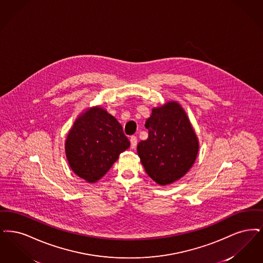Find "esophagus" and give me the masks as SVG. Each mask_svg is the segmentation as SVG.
Instances as JSON below:
<instances>
[{
    "label": "esophagus",
    "instance_id": "esophagus-1",
    "mask_svg": "<svg viewBox=\"0 0 263 263\" xmlns=\"http://www.w3.org/2000/svg\"><path fill=\"white\" fill-rule=\"evenodd\" d=\"M129 140H130V147H132V149H136L137 144V137L133 136V137H130V139H129Z\"/></svg>",
    "mask_w": 263,
    "mask_h": 263
}]
</instances>
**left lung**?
Listing matches in <instances>:
<instances>
[{
    "instance_id": "obj_1",
    "label": "left lung",
    "mask_w": 263,
    "mask_h": 263,
    "mask_svg": "<svg viewBox=\"0 0 263 263\" xmlns=\"http://www.w3.org/2000/svg\"><path fill=\"white\" fill-rule=\"evenodd\" d=\"M145 127L148 138L137 144L145 172L160 185L180 180L193 167L199 146L182 106L172 101L153 108Z\"/></svg>"
}]
</instances>
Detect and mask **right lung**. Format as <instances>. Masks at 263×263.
Here are the masks:
<instances>
[{"instance_id": "right-lung-1", "label": "right lung", "mask_w": 263, "mask_h": 263, "mask_svg": "<svg viewBox=\"0 0 263 263\" xmlns=\"http://www.w3.org/2000/svg\"><path fill=\"white\" fill-rule=\"evenodd\" d=\"M128 147L121 124L98 106L79 116L65 144L69 167L88 183L100 180Z\"/></svg>"}]
</instances>
